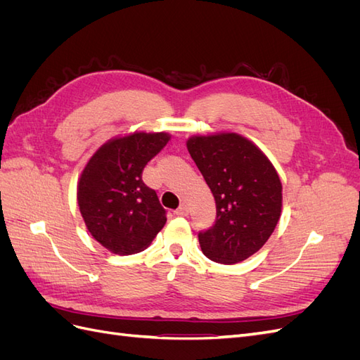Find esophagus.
<instances>
[{"mask_svg": "<svg viewBox=\"0 0 360 360\" xmlns=\"http://www.w3.org/2000/svg\"><path fill=\"white\" fill-rule=\"evenodd\" d=\"M174 213H176L177 216H186V214L189 213V209H188V205H186V204H181V205L179 207V209H177L176 212H174Z\"/></svg>", "mask_w": 360, "mask_h": 360, "instance_id": "1", "label": "esophagus"}]
</instances>
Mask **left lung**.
I'll use <instances>...</instances> for the list:
<instances>
[{
	"label": "left lung",
	"instance_id": "left-lung-1",
	"mask_svg": "<svg viewBox=\"0 0 360 360\" xmlns=\"http://www.w3.org/2000/svg\"><path fill=\"white\" fill-rule=\"evenodd\" d=\"M186 146L216 201L213 226L198 234L202 254L214 263H240L263 248L279 221L278 172L238 134L192 136Z\"/></svg>",
	"mask_w": 360,
	"mask_h": 360
}]
</instances>
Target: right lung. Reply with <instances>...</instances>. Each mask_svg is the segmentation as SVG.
I'll use <instances>...</instances> for the list:
<instances>
[{
    "label": "right lung",
    "mask_w": 360,
    "mask_h": 360,
    "mask_svg": "<svg viewBox=\"0 0 360 360\" xmlns=\"http://www.w3.org/2000/svg\"><path fill=\"white\" fill-rule=\"evenodd\" d=\"M165 132H135L105 143L86 163L78 183V204L91 236L118 255L144 250L167 222L143 169L167 146Z\"/></svg>",
    "instance_id": "right-lung-1"
}]
</instances>
